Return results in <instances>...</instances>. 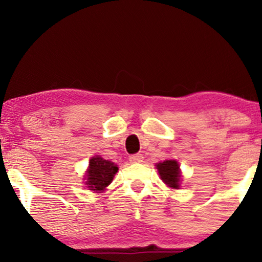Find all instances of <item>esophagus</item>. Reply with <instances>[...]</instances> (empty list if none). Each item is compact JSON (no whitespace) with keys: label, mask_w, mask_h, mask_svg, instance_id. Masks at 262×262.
<instances>
[{"label":"esophagus","mask_w":262,"mask_h":262,"mask_svg":"<svg viewBox=\"0 0 262 262\" xmlns=\"http://www.w3.org/2000/svg\"><path fill=\"white\" fill-rule=\"evenodd\" d=\"M143 161V155L142 154H135V155L130 156V162L132 163H139Z\"/></svg>","instance_id":"1"}]
</instances>
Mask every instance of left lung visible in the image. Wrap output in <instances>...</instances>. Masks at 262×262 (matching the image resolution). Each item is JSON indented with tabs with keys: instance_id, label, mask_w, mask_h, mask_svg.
Returning a JSON list of instances; mask_svg holds the SVG:
<instances>
[{
	"instance_id": "1",
	"label": "left lung",
	"mask_w": 262,
	"mask_h": 262,
	"mask_svg": "<svg viewBox=\"0 0 262 262\" xmlns=\"http://www.w3.org/2000/svg\"><path fill=\"white\" fill-rule=\"evenodd\" d=\"M160 177L166 185L171 188H178L180 182V167L177 161L168 160L156 164Z\"/></svg>"
}]
</instances>
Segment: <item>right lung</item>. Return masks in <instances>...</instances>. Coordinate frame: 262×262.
<instances>
[{
    "label": "right lung",
    "instance_id": "right-lung-1",
    "mask_svg": "<svg viewBox=\"0 0 262 262\" xmlns=\"http://www.w3.org/2000/svg\"><path fill=\"white\" fill-rule=\"evenodd\" d=\"M118 171L117 164L107 161L100 156H95L89 161V169L87 182L89 189L94 191H103L113 180L114 174Z\"/></svg>",
    "mask_w": 262,
    "mask_h": 262
}]
</instances>
